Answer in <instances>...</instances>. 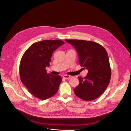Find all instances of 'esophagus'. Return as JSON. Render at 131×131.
Listing matches in <instances>:
<instances>
[{"instance_id":"obj_1","label":"esophagus","mask_w":131,"mask_h":131,"mask_svg":"<svg viewBox=\"0 0 131 131\" xmlns=\"http://www.w3.org/2000/svg\"><path fill=\"white\" fill-rule=\"evenodd\" d=\"M63 78L64 79H69L70 78V76H69L68 75H64L63 76Z\"/></svg>"}]
</instances>
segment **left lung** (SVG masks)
I'll return each mask as SVG.
<instances>
[{
	"label": "left lung",
	"instance_id": "8db88e82",
	"mask_svg": "<svg viewBox=\"0 0 131 131\" xmlns=\"http://www.w3.org/2000/svg\"><path fill=\"white\" fill-rule=\"evenodd\" d=\"M65 41L76 49L82 69L88 70L84 78L78 77L79 84L74 89V93L82 100H94L104 92L111 79V68L106 51L96 42L73 39H66Z\"/></svg>",
	"mask_w": 131,
	"mask_h": 131
}]
</instances>
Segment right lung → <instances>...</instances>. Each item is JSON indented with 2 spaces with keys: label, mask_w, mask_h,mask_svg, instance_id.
<instances>
[{
  "label": "right lung",
  "mask_w": 131,
  "mask_h": 131,
  "mask_svg": "<svg viewBox=\"0 0 131 131\" xmlns=\"http://www.w3.org/2000/svg\"><path fill=\"white\" fill-rule=\"evenodd\" d=\"M60 40H45L33 43L23 54L19 64L22 82L33 96L41 100L56 94L62 81L59 75L47 73L54 50L63 45Z\"/></svg>",
  "instance_id": "right-lung-1"
}]
</instances>
